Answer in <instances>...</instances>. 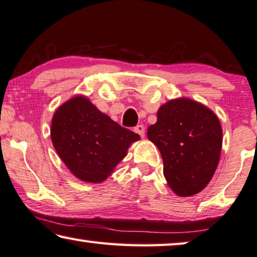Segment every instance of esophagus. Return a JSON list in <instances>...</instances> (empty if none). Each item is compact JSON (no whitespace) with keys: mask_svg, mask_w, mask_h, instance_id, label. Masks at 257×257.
<instances>
[{"mask_svg":"<svg viewBox=\"0 0 257 257\" xmlns=\"http://www.w3.org/2000/svg\"><path fill=\"white\" fill-rule=\"evenodd\" d=\"M133 131L136 132L137 134H139V136H140L141 138L145 137V126H144V125H138V126H136Z\"/></svg>","mask_w":257,"mask_h":257,"instance_id":"obj_1","label":"esophagus"}]
</instances>
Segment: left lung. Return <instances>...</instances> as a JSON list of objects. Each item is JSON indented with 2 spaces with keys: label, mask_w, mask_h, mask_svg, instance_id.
Wrapping results in <instances>:
<instances>
[{
  "label": "left lung",
  "mask_w": 257,
  "mask_h": 257,
  "mask_svg": "<svg viewBox=\"0 0 257 257\" xmlns=\"http://www.w3.org/2000/svg\"><path fill=\"white\" fill-rule=\"evenodd\" d=\"M147 136L161 151L164 176L176 195H196L209 183L222 149L221 123L211 109L189 98L167 101Z\"/></svg>",
  "instance_id": "1"
}]
</instances>
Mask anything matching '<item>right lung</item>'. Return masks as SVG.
Listing matches in <instances>:
<instances>
[{
    "label": "right lung",
    "instance_id": "right-lung-1",
    "mask_svg": "<svg viewBox=\"0 0 257 257\" xmlns=\"http://www.w3.org/2000/svg\"><path fill=\"white\" fill-rule=\"evenodd\" d=\"M51 140L59 157L77 179L101 183L140 136L101 112L85 95H75L54 112Z\"/></svg>",
    "mask_w": 257,
    "mask_h": 257
}]
</instances>
